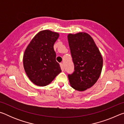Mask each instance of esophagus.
Listing matches in <instances>:
<instances>
[{"label": "esophagus", "mask_w": 124, "mask_h": 124, "mask_svg": "<svg viewBox=\"0 0 124 124\" xmlns=\"http://www.w3.org/2000/svg\"><path fill=\"white\" fill-rule=\"evenodd\" d=\"M60 67H61V70L62 72H63L64 71V68H63V65L62 63H60Z\"/></svg>", "instance_id": "1"}]
</instances>
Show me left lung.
<instances>
[{"label":"left lung","instance_id":"1","mask_svg":"<svg viewBox=\"0 0 124 124\" xmlns=\"http://www.w3.org/2000/svg\"><path fill=\"white\" fill-rule=\"evenodd\" d=\"M74 72L68 75L73 89L84 91L97 82L102 72L103 58L93 39L88 33L68 35Z\"/></svg>","mask_w":124,"mask_h":124}]
</instances>
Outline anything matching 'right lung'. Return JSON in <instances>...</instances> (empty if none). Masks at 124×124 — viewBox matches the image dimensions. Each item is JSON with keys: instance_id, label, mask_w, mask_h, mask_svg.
Listing matches in <instances>:
<instances>
[{"instance_id": "obj_1", "label": "right lung", "mask_w": 124, "mask_h": 124, "mask_svg": "<svg viewBox=\"0 0 124 124\" xmlns=\"http://www.w3.org/2000/svg\"><path fill=\"white\" fill-rule=\"evenodd\" d=\"M58 37L57 32L47 29L40 31L25 50L23 67L28 78L35 85L39 86L49 85L61 72L54 49Z\"/></svg>"}]
</instances>
